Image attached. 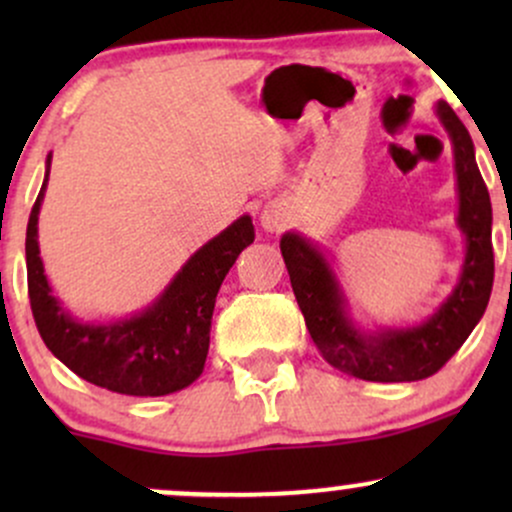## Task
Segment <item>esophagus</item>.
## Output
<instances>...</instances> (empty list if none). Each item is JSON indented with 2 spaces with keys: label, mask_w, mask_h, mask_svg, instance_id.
<instances>
[{
  "label": "esophagus",
  "mask_w": 512,
  "mask_h": 512,
  "mask_svg": "<svg viewBox=\"0 0 512 512\" xmlns=\"http://www.w3.org/2000/svg\"><path fill=\"white\" fill-rule=\"evenodd\" d=\"M260 221H262L264 231H269V233L281 231V228L286 226V221H289V211H286V207H281V204L269 202L267 207L262 209Z\"/></svg>",
  "instance_id": "esophagus-1"
}]
</instances>
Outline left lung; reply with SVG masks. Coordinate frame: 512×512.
Segmentation results:
<instances>
[{
    "label": "left lung",
    "mask_w": 512,
    "mask_h": 512,
    "mask_svg": "<svg viewBox=\"0 0 512 512\" xmlns=\"http://www.w3.org/2000/svg\"><path fill=\"white\" fill-rule=\"evenodd\" d=\"M440 125L455 156L457 228L464 236V262L455 289L436 313L409 327L361 330L325 252L310 238L289 231L281 255L310 337L330 366L370 383H414L438 373L472 334L489 305L493 286L491 199L481 178L467 127L445 101L436 103Z\"/></svg>",
    "instance_id": "left-lung-1"
}]
</instances>
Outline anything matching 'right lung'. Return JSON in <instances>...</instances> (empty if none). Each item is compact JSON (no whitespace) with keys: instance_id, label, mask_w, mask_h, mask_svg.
<instances>
[{"instance_id":"right-lung-1","label":"right lung","mask_w":512,"mask_h":512,"mask_svg":"<svg viewBox=\"0 0 512 512\" xmlns=\"http://www.w3.org/2000/svg\"><path fill=\"white\" fill-rule=\"evenodd\" d=\"M50 163L52 154L45 161V180L26 228L28 296L45 346L86 383L117 395L163 397L185 390L202 375L207 361L216 293L240 252L255 240L252 219L243 214L204 243L144 310L122 320L86 322L52 293L40 260L38 214Z\"/></svg>"}]
</instances>
